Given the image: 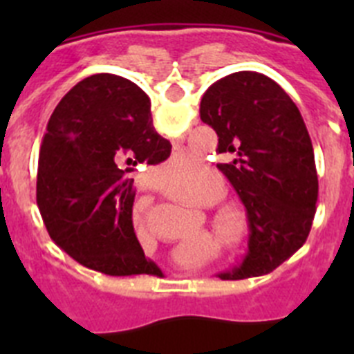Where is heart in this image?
<instances>
[{"label":"heart","mask_w":354,"mask_h":354,"mask_svg":"<svg viewBox=\"0 0 354 354\" xmlns=\"http://www.w3.org/2000/svg\"><path fill=\"white\" fill-rule=\"evenodd\" d=\"M200 170L209 171L207 167H202ZM221 195H223V186L220 183H183L174 192V198L187 205H214L216 202H220ZM211 225L214 232L230 248L241 250L248 245L252 225H250L248 212L241 205H220L212 212Z\"/></svg>","instance_id":"1"}]
</instances>
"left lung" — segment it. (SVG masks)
<instances>
[{
  "mask_svg": "<svg viewBox=\"0 0 354 354\" xmlns=\"http://www.w3.org/2000/svg\"><path fill=\"white\" fill-rule=\"evenodd\" d=\"M200 118L218 134V170L250 216L248 252L223 280L274 270L303 245L317 202L310 136L298 106L271 77L241 71L212 83Z\"/></svg>",
  "mask_w": 354,
  "mask_h": 354,
  "instance_id": "obj_1",
  "label": "left lung"
}]
</instances>
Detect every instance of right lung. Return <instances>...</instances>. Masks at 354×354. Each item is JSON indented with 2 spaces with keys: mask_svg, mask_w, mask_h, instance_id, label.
I'll return each instance as SVG.
<instances>
[{
  "mask_svg": "<svg viewBox=\"0 0 354 354\" xmlns=\"http://www.w3.org/2000/svg\"><path fill=\"white\" fill-rule=\"evenodd\" d=\"M170 152L138 84L115 74L80 81L53 111L40 145L37 205L51 239L109 277L152 273L134 234L129 174Z\"/></svg>",
  "mask_w": 354,
  "mask_h": 354,
  "instance_id": "add662e5",
  "label": "right lung"
}]
</instances>
